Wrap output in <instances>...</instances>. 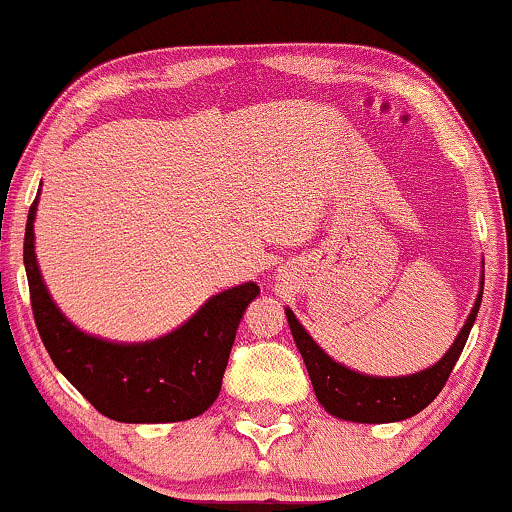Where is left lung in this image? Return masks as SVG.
Returning <instances> with one entry per match:
<instances>
[{
	"instance_id": "8db88e82",
	"label": "left lung",
	"mask_w": 512,
	"mask_h": 512,
	"mask_svg": "<svg viewBox=\"0 0 512 512\" xmlns=\"http://www.w3.org/2000/svg\"><path fill=\"white\" fill-rule=\"evenodd\" d=\"M484 274L480 281V293H477L475 307L465 326L458 333L449 352L437 361L435 366L413 375H397V378H383V375H364L352 371V368L338 364L328 357L323 349L312 340V335L302 328L295 314L286 307L288 326L293 331L295 345L300 349L304 366H307L309 378H312L316 399L331 416L352 420V423H397L416 416L430 404L432 399L442 392V387L454 371L458 357H461L465 342H468L470 328L477 319V309L482 302Z\"/></svg>"
}]
</instances>
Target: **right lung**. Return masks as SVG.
<instances>
[{
  "label": "right lung",
  "instance_id": "right-lung-1",
  "mask_svg": "<svg viewBox=\"0 0 512 512\" xmlns=\"http://www.w3.org/2000/svg\"><path fill=\"white\" fill-rule=\"evenodd\" d=\"M37 203L25 224L23 262L37 331L58 371L96 411L120 423H177L208 411L222 390L238 323L260 286L248 281L212 295L158 340H101L70 323L44 286L32 231Z\"/></svg>",
  "mask_w": 512,
  "mask_h": 512
}]
</instances>
